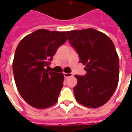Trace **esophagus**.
Here are the masks:
<instances>
[{"label":"esophagus","mask_w":132,"mask_h":132,"mask_svg":"<svg viewBox=\"0 0 132 132\" xmlns=\"http://www.w3.org/2000/svg\"><path fill=\"white\" fill-rule=\"evenodd\" d=\"M63 75H64V77L65 78H69V77H71V76H73V74L72 73H63Z\"/></svg>","instance_id":"1"}]
</instances>
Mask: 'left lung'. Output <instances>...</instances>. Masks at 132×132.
<instances>
[{
	"instance_id": "obj_1",
	"label": "left lung",
	"mask_w": 132,
	"mask_h": 132,
	"mask_svg": "<svg viewBox=\"0 0 132 132\" xmlns=\"http://www.w3.org/2000/svg\"><path fill=\"white\" fill-rule=\"evenodd\" d=\"M67 34L87 71L83 76H75V97L86 107L99 108L110 99L118 84L119 63L115 46L108 36L91 28Z\"/></svg>"
}]
</instances>
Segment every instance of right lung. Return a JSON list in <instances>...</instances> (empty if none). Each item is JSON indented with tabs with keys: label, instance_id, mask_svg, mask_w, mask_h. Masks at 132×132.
I'll return each instance as SVG.
<instances>
[{
	"label": "right lung",
	"instance_id": "obj_1",
	"mask_svg": "<svg viewBox=\"0 0 132 132\" xmlns=\"http://www.w3.org/2000/svg\"><path fill=\"white\" fill-rule=\"evenodd\" d=\"M67 39L66 32L40 29L25 36L16 48L13 62L15 82L22 98L34 108L44 109L57 102L63 74L46 68Z\"/></svg>",
	"mask_w": 132,
	"mask_h": 132
}]
</instances>
